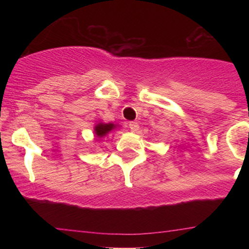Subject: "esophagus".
<instances>
[{
  "label": "esophagus",
  "instance_id": "esophagus-1",
  "mask_svg": "<svg viewBox=\"0 0 249 249\" xmlns=\"http://www.w3.org/2000/svg\"><path fill=\"white\" fill-rule=\"evenodd\" d=\"M128 127H130L132 132H137L139 130V124L137 122H130L128 123Z\"/></svg>",
  "mask_w": 249,
  "mask_h": 249
}]
</instances>
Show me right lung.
<instances>
[{
    "instance_id": "obj_1",
    "label": "right lung",
    "mask_w": 249,
    "mask_h": 249,
    "mask_svg": "<svg viewBox=\"0 0 249 249\" xmlns=\"http://www.w3.org/2000/svg\"><path fill=\"white\" fill-rule=\"evenodd\" d=\"M113 127H115V125L113 124H98L95 128V132L99 138H102V137H104L105 134L110 132Z\"/></svg>"
}]
</instances>
